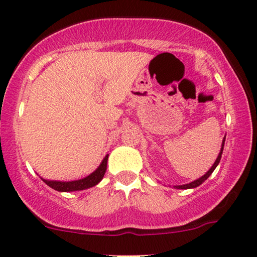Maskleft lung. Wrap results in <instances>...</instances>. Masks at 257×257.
Wrapping results in <instances>:
<instances>
[{
    "mask_svg": "<svg viewBox=\"0 0 257 257\" xmlns=\"http://www.w3.org/2000/svg\"><path fill=\"white\" fill-rule=\"evenodd\" d=\"M224 141H225V136L223 138V141H222V146H221V150H220V153H218V156H217V159H216V161H215L214 162V164L213 166H211V168L208 170V172L204 174L203 176H201L200 179H197V180H195V181H193V182H190V183H187V184H182V186H174V188H175V189H191V188H196V187H198L200 186V184H202L204 181H206L208 177H209L211 174H213V172L215 170V168H216V167L218 166V163H220V161H221V157H222V153H223V147H224Z\"/></svg>",
    "mask_w": 257,
    "mask_h": 257,
    "instance_id": "left-lung-1",
    "label": "left lung"
}]
</instances>
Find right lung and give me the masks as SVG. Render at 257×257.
I'll use <instances>...</instances> for the list:
<instances>
[{
  "label": "right lung",
  "mask_w": 257,
  "mask_h": 257,
  "mask_svg": "<svg viewBox=\"0 0 257 257\" xmlns=\"http://www.w3.org/2000/svg\"><path fill=\"white\" fill-rule=\"evenodd\" d=\"M108 154L104 156V159L102 160L100 166L97 167V169L88 175L87 177L81 180H75V181H54V180H46L41 177V180L43 181L47 186H49L53 189L61 191V193H69V191H77V190H84L88 188H91L96 186L97 183L101 182V180L103 179L105 170H107V162H108Z\"/></svg>",
  "instance_id": "right-lung-1"
}]
</instances>
